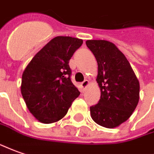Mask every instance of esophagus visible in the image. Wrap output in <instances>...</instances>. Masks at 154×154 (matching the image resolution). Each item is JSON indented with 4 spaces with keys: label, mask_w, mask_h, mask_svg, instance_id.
<instances>
[{
    "label": "esophagus",
    "mask_w": 154,
    "mask_h": 154,
    "mask_svg": "<svg viewBox=\"0 0 154 154\" xmlns=\"http://www.w3.org/2000/svg\"><path fill=\"white\" fill-rule=\"evenodd\" d=\"M82 87L83 88H88V86L89 85V81L88 80H85L84 82H82Z\"/></svg>",
    "instance_id": "obj_1"
}]
</instances>
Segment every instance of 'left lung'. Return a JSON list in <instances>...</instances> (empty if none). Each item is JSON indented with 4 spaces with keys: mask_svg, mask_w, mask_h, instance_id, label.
I'll return each instance as SVG.
<instances>
[{
    "mask_svg": "<svg viewBox=\"0 0 154 154\" xmlns=\"http://www.w3.org/2000/svg\"><path fill=\"white\" fill-rule=\"evenodd\" d=\"M87 47L97 62V82L101 91L97 104L90 107L92 120L114 128L133 114L139 101V82L129 62L116 45L105 40H88Z\"/></svg>",
    "mask_w": 154,
    "mask_h": 154,
    "instance_id": "obj_1",
    "label": "left lung"
}]
</instances>
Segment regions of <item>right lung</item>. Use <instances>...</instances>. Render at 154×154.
Masks as SVG:
<instances>
[{"label": "right lung", "instance_id": "obj_1", "mask_svg": "<svg viewBox=\"0 0 154 154\" xmlns=\"http://www.w3.org/2000/svg\"><path fill=\"white\" fill-rule=\"evenodd\" d=\"M83 41L56 36L29 62L22 74L21 92L26 107L42 123H52L66 114L80 95L71 81L69 61Z\"/></svg>", "mask_w": 154, "mask_h": 154}]
</instances>
